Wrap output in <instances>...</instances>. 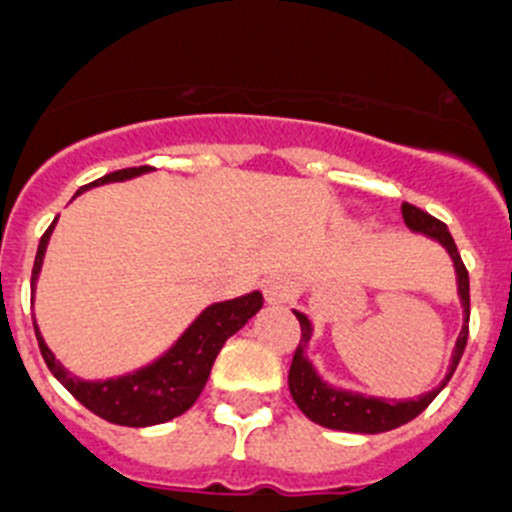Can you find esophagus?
Here are the masks:
<instances>
[{"label":"esophagus","mask_w":512,"mask_h":512,"mask_svg":"<svg viewBox=\"0 0 512 512\" xmlns=\"http://www.w3.org/2000/svg\"><path fill=\"white\" fill-rule=\"evenodd\" d=\"M265 298L273 306H285L293 298V283L285 275H273L265 280Z\"/></svg>","instance_id":"1"}]
</instances>
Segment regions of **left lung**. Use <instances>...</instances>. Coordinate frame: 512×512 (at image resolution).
Segmentation results:
<instances>
[{
  "label": "left lung",
  "instance_id": "left-lung-1",
  "mask_svg": "<svg viewBox=\"0 0 512 512\" xmlns=\"http://www.w3.org/2000/svg\"><path fill=\"white\" fill-rule=\"evenodd\" d=\"M403 219L405 227L416 234H426V237L436 239L446 252H449L451 262H454V270H457V290L459 301L464 308V324L462 331L457 336V347L451 354L449 370L446 377L441 380L439 388H434L431 393H423L418 398L408 400H393V398H375V395L365 393H352V390L334 388L324 377L316 372L313 362L308 359L306 347L313 336V324L306 313H296L298 324H301V344L296 347L293 354V362H290L288 372V388L296 405L311 418L313 423H319L324 428H334V431H352V434H382V431H390V428H398L403 423L413 421L418 413H423L428 408V403L446 388V382L451 380L454 370H457L459 359H462L464 347H467L469 336V273L464 267L462 255H459L457 245H454V237L446 229L444 222L434 219L431 214H426L423 209L413 204H403Z\"/></svg>",
  "mask_w": 512,
  "mask_h": 512
}]
</instances>
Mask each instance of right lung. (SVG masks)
<instances>
[{
  "mask_svg": "<svg viewBox=\"0 0 512 512\" xmlns=\"http://www.w3.org/2000/svg\"><path fill=\"white\" fill-rule=\"evenodd\" d=\"M147 170L153 168L150 165H140V168L114 170L109 176L84 186L81 191L104 186V183L130 181V178L142 176ZM53 227L55 222L50 224L48 232L40 239L35 267H32V290H35V283H38L40 267H43V257L45 250H48ZM260 308V290H252L247 296L232 298V301L211 303L206 311H201L199 319L183 331L181 339L163 357L155 359L153 365L140 367V370L130 372V375L109 377V380H81V377H73L48 349L45 339L40 336L38 324H35V336H38L45 365L50 367V372L61 380L63 388L78 403L86 405L91 413H96V416L109 423L142 428L158 426V423L170 421V418H178L199 400L201 390H204L206 380L211 375V367H214L216 354L222 352L224 342H227L229 336L237 334Z\"/></svg>",
  "mask_w": 512,
  "mask_h": 512,
  "instance_id": "obj_1",
  "label": "right lung"
}]
</instances>
